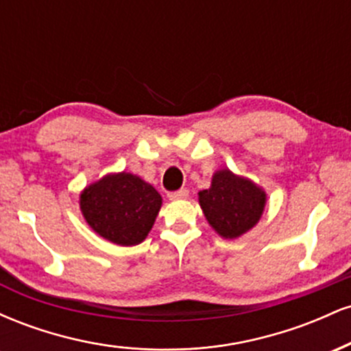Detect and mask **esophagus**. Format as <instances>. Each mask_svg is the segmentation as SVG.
<instances>
[{"instance_id": "obj_1", "label": "esophagus", "mask_w": 351, "mask_h": 351, "mask_svg": "<svg viewBox=\"0 0 351 351\" xmlns=\"http://www.w3.org/2000/svg\"><path fill=\"white\" fill-rule=\"evenodd\" d=\"M168 198H170V199H184V198H188V189L181 188V189H178V191L168 193Z\"/></svg>"}]
</instances>
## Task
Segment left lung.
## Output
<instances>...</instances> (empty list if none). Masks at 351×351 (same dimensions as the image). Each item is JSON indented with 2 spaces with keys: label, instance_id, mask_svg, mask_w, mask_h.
I'll list each match as a JSON object with an SVG mask.
<instances>
[{
  "label": "left lung",
  "instance_id": "left-lung-1",
  "mask_svg": "<svg viewBox=\"0 0 351 351\" xmlns=\"http://www.w3.org/2000/svg\"><path fill=\"white\" fill-rule=\"evenodd\" d=\"M198 196L209 226L224 239H236L251 231L263 217L267 201L263 188L228 168L217 170L211 186Z\"/></svg>",
  "mask_w": 351,
  "mask_h": 351
}]
</instances>
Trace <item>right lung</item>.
<instances>
[{"instance_id": "right-lung-1", "label": "right lung", "mask_w": 351, "mask_h": 351, "mask_svg": "<svg viewBox=\"0 0 351 351\" xmlns=\"http://www.w3.org/2000/svg\"><path fill=\"white\" fill-rule=\"evenodd\" d=\"M84 219L104 239L136 245L152 231L162 196L134 173H110L80 191Z\"/></svg>"}]
</instances>
